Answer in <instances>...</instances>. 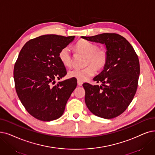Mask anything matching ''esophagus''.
<instances>
[{"instance_id":"34e87169","label":"esophagus","mask_w":155,"mask_h":155,"mask_svg":"<svg viewBox=\"0 0 155 155\" xmlns=\"http://www.w3.org/2000/svg\"><path fill=\"white\" fill-rule=\"evenodd\" d=\"M83 82L82 81H79V80H78V84L79 85V86H82L83 85Z\"/></svg>"}]
</instances>
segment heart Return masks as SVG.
<instances>
[{
  "instance_id": "1",
  "label": "heart",
  "mask_w": 155,
  "mask_h": 155,
  "mask_svg": "<svg viewBox=\"0 0 155 155\" xmlns=\"http://www.w3.org/2000/svg\"><path fill=\"white\" fill-rule=\"evenodd\" d=\"M78 52L86 55L85 65H88L83 69H73L68 72V76L76 78L79 81H84L95 74L97 69L101 70L106 65L107 54L102 49H98V46L90 41L81 39L75 45ZM60 62L65 67H70L72 65V54L69 46L64 47L58 54ZM96 67L95 68L94 66Z\"/></svg>"
}]
</instances>
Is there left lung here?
Returning <instances> with one entry per match:
<instances>
[{
    "label": "left lung",
    "instance_id": "1",
    "mask_svg": "<svg viewBox=\"0 0 155 155\" xmlns=\"http://www.w3.org/2000/svg\"><path fill=\"white\" fill-rule=\"evenodd\" d=\"M89 41L106 45L107 61L104 70L94 78L101 86L85 83V103L91 112L105 119L120 115L132 101L137 91L140 65L130 42L114 33L82 36Z\"/></svg>",
    "mask_w": 155,
    "mask_h": 155
}]
</instances>
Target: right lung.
<instances>
[{"label":"right lung","mask_w":155,"mask_h":155,"mask_svg":"<svg viewBox=\"0 0 155 155\" xmlns=\"http://www.w3.org/2000/svg\"><path fill=\"white\" fill-rule=\"evenodd\" d=\"M75 36L49 34L28 41L14 67L17 95L28 113L35 118L50 121L63 114L77 81L71 78L55 84L67 74L58 58L60 51Z\"/></svg>","instance_id":"right-lung-1"}]
</instances>
